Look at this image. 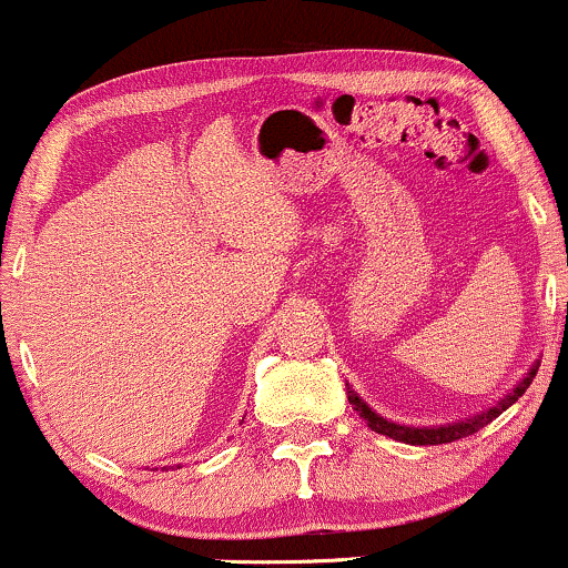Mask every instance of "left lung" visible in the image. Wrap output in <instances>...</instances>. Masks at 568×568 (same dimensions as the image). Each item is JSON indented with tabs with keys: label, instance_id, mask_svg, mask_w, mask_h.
Here are the masks:
<instances>
[{
	"label": "left lung",
	"instance_id": "left-lung-1",
	"mask_svg": "<svg viewBox=\"0 0 568 568\" xmlns=\"http://www.w3.org/2000/svg\"><path fill=\"white\" fill-rule=\"evenodd\" d=\"M537 375V366L535 369L526 375L521 383H518V388H513L510 396H505L503 402H499L497 406H491V409L481 412V415L470 417V419H463V423H455V425H442V428H406V425H396V423H388V419H383L379 415H375V412L366 406L362 398H358L356 390L348 388V402L353 404V409L358 412L366 419V425H369L372 430L383 433V436L388 438H396V442H404V444H412V446H433V444H449V442H459V438L465 436H473V433H478L484 428L486 423H491V419L503 415L505 409H508L510 404H516L518 398L524 396L526 388L531 385V379H535ZM348 385V383H345Z\"/></svg>",
	"mask_w": 568,
	"mask_h": 568
}]
</instances>
